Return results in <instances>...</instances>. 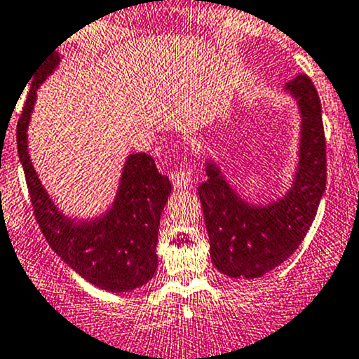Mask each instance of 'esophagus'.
Listing matches in <instances>:
<instances>
[{"mask_svg":"<svg viewBox=\"0 0 359 359\" xmlns=\"http://www.w3.org/2000/svg\"><path fill=\"white\" fill-rule=\"evenodd\" d=\"M170 179H172L173 187H175L177 191H184L191 186V175L187 170H175V172L170 173Z\"/></svg>","mask_w":359,"mask_h":359,"instance_id":"34e87169","label":"esophagus"}]
</instances>
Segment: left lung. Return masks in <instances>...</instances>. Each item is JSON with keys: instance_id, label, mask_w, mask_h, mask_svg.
Instances as JSON below:
<instances>
[{"instance_id": "8db88e82", "label": "left lung", "mask_w": 359, "mask_h": 359, "mask_svg": "<svg viewBox=\"0 0 359 359\" xmlns=\"http://www.w3.org/2000/svg\"><path fill=\"white\" fill-rule=\"evenodd\" d=\"M299 112L297 163L281 196L252 201L227 180L217 158L205 161L208 179L198 187L210 257L229 278L255 280L276 269L306 238L327 187V144L313 81L300 74L283 88Z\"/></svg>"}]
</instances>
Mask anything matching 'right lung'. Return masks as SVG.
<instances>
[{
	"label": "right lung",
	"instance_id": "obj_1",
	"mask_svg": "<svg viewBox=\"0 0 359 359\" xmlns=\"http://www.w3.org/2000/svg\"><path fill=\"white\" fill-rule=\"evenodd\" d=\"M60 60L62 55L52 52L36 67L17 125V149L36 220L53 252L88 283L114 293L132 292L156 274L159 219L172 184L158 172L149 154L132 153L123 163L114 198L104 212L78 217L60 208L32 165L27 133L36 92L59 67Z\"/></svg>",
	"mask_w": 359,
	"mask_h": 359
}]
</instances>
